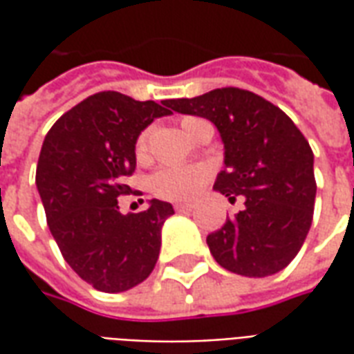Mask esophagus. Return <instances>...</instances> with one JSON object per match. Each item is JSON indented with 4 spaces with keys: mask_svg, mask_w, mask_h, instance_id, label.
Masks as SVG:
<instances>
[{
    "mask_svg": "<svg viewBox=\"0 0 354 354\" xmlns=\"http://www.w3.org/2000/svg\"><path fill=\"white\" fill-rule=\"evenodd\" d=\"M174 210L176 212H189V210H193V205H189V203H178V205H174Z\"/></svg>",
    "mask_w": 354,
    "mask_h": 354,
    "instance_id": "1",
    "label": "esophagus"
}]
</instances>
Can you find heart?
<instances>
[{"instance_id":"obj_1","label":"heart","mask_w":354,"mask_h":354,"mask_svg":"<svg viewBox=\"0 0 354 354\" xmlns=\"http://www.w3.org/2000/svg\"><path fill=\"white\" fill-rule=\"evenodd\" d=\"M199 123H203V119H199V117H184L180 121L184 132L189 134V136H192ZM146 151L147 132H142L136 138V144H134V153H136L138 159H144ZM208 178H210V172H208L207 167H201V165L174 167V165H169V167H161L159 170H155L153 174L149 176V189L159 199L187 201L192 199L193 195H197L201 187L207 184Z\"/></svg>"}]
</instances>
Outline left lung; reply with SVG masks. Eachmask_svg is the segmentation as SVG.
Masks as SVG:
<instances>
[{
    "instance_id": "1",
    "label": "left lung",
    "mask_w": 354,
    "mask_h": 354,
    "mask_svg": "<svg viewBox=\"0 0 354 354\" xmlns=\"http://www.w3.org/2000/svg\"><path fill=\"white\" fill-rule=\"evenodd\" d=\"M178 113L216 124L225 169L214 189L245 208L207 237L214 260L231 273L267 277L296 258L313 222L317 182L313 149L281 108L237 87L167 100Z\"/></svg>"
}]
</instances>
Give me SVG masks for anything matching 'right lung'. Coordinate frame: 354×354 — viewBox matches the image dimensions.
I'll return each instance as SVG.
<instances>
[{
  "instance_id": "obj_1",
  "label": "right lung",
  "mask_w": 354,
  "mask_h": 354,
  "mask_svg": "<svg viewBox=\"0 0 354 354\" xmlns=\"http://www.w3.org/2000/svg\"><path fill=\"white\" fill-rule=\"evenodd\" d=\"M167 100L140 102L102 91L66 111L43 140L35 170L47 223L64 260L100 292H124L146 281L161 250V227L174 208L153 199L121 214L117 199L132 189L134 144Z\"/></svg>"
}]
</instances>
